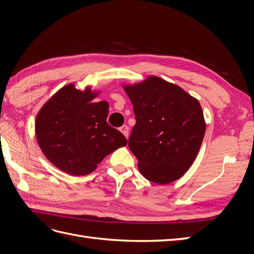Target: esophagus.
Masks as SVG:
<instances>
[{
    "mask_svg": "<svg viewBox=\"0 0 254 254\" xmlns=\"http://www.w3.org/2000/svg\"><path fill=\"white\" fill-rule=\"evenodd\" d=\"M120 131L122 132L123 135L126 136L127 138L128 137V127H127V126H122V127H120Z\"/></svg>",
    "mask_w": 254,
    "mask_h": 254,
    "instance_id": "1",
    "label": "esophagus"
}]
</instances>
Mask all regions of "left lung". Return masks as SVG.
I'll return each mask as SVG.
<instances>
[{"label":"left lung","mask_w":254,"mask_h":254,"mask_svg":"<svg viewBox=\"0 0 254 254\" xmlns=\"http://www.w3.org/2000/svg\"><path fill=\"white\" fill-rule=\"evenodd\" d=\"M123 88L136 119L128 147L139 172L157 185L178 180L195 160L206 128L198 100L157 76Z\"/></svg>","instance_id":"1"}]
</instances>
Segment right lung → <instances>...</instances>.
Segmentation results:
<instances>
[{
    "mask_svg": "<svg viewBox=\"0 0 254 254\" xmlns=\"http://www.w3.org/2000/svg\"><path fill=\"white\" fill-rule=\"evenodd\" d=\"M96 93L68 84L42 106L36 117L38 145L57 168L72 176L93 172L106 156L126 146L123 134L107 123L109 105L94 102Z\"/></svg>",
    "mask_w": 254,
    "mask_h": 254,
    "instance_id": "add662e5",
    "label": "right lung"
}]
</instances>
